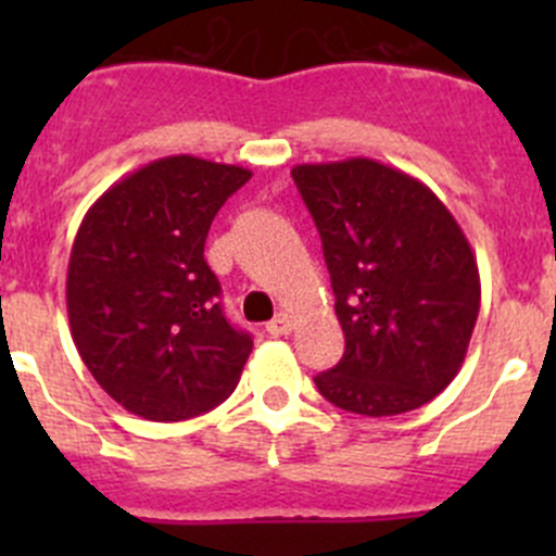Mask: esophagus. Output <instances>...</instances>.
I'll return each mask as SVG.
<instances>
[{"label": "esophagus", "instance_id": "1", "mask_svg": "<svg viewBox=\"0 0 556 556\" xmlns=\"http://www.w3.org/2000/svg\"><path fill=\"white\" fill-rule=\"evenodd\" d=\"M293 328H295V323L288 312H279L277 317L266 325V330L271 336H288V333H293Z\"/></svg>", "mask_w": 556, "mask_h": 556}]
</instances>
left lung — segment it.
<instances>
[{"instance_id":"left-lung-1","label":"left lung","mask_w":556,"mask_h":556,"mask_svg":"<svg viewBox=\"0 0 556 556\" xmlns=\"http://www.w3.org/2000/svg\"><path fill=\"white\" fill-rule=\"evenodd\" d=\"M323 239L344 330L339 366L314 377L333 406L392 417L446 390L481 304L476 255L444 201L374 159L293 166Z\"/></svg>"}]
</instances>
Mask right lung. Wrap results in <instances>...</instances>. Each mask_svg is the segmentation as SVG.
<instances>
[{
	"mask_svg": "<svg viewBox=\"0 0 556 556\" xmlns=\"http://www.w3.org/2000/svg\"><path fill=\"white\" fill-rule=\"evenodd\" d=\"M250 169L166 155L106 188L77 228L66 314L99 387L153 422L199 417L239 384L252 339L204 261L217 210Z\"/></svg>",
	"mask_w": 556,
	"mask_h": 556,
	"instance_id": "right-lung-1",
	"label": "right lung"
}]
</instances>
